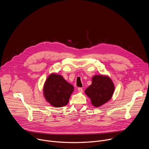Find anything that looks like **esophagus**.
<instances>
[{"label":"esophagus","mask_w":149,"mask_h":149,"mask_svg":"<svg viewBox=\"0 0 149 149\" xmlns=\"http://www.w3.org/2000/svg\"><path fill=\"white\" fill-rule=\"evenodd\" d=\"M78 91L79 93H82L83 92V89L82 88H78Z\"/></svg>","instance_id":"obj_1"}]
</instances>
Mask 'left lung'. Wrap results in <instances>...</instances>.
<instances>
[{"label":"left lung","instance_id":"8db88e82","mask_svg":"<svg viewBox=\"0 0 149 149\" xmlns=\"http://www.w3.org/2000/svg\"><path fill=\"white\" fill-rule=\"evenodd\" d=\"M115 90L114 84L108 75H95L92 78V84L85 90L95 107L107 102L112 98Z\"/></svg>","mask_w":149,"mask_h":149}]
</instances>
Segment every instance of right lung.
I'll use <instances>...</instances> for the list:
<instances>
[{"instance_id":"right-lung-1","label":"right lung","mask_w":149,"mask_h":149,"mask_svg":"<svg viewBox=\"0 0 149 149\" xmlns=\"http://www.w3.org/2000/svg\"><path fill=\"white\" fill-rule=\"evenodd\" d=\"M74 90L73 86L62 75L52 73L44 83L43 94L50 105L54 107H62L68 104Z\"/></svg>"}]
</instances>
